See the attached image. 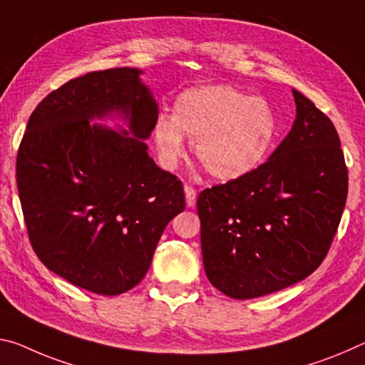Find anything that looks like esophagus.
I'll return each instance as SVG.
<instances>
[{"label": "esophagus", "mask_w": 365, "mask_h": 365, "mask_svg": "<svg viewBox=\"0 0 365 365\" xmlns=\"http://www.w3.org/2000/svg\"><path fill=\"white\" fill-rule=\"evenodd\" d=\"M185 201H187L188 207H193L196 205V190L192 187H185Z\"/></svg>", "instance_id": "1"}]
</instances>
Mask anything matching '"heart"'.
Wrapping results in <instances>:
<instances>
[{"mask_svg":"<svg viewBox=\"0 0 365 365\" xmlns=\"http://www.w3.org/2000/svg\"><path fill=\"white\" fill-rule=\"evenodd\" d=\"M277 135L273 107L230 86H203L182 92L172 117L159 115L153 128L162 165L175 169L192 140L198 164L216 182H235L268 158Z\"/></svg>","mask_w":365,"mask_h":365,"instance_id":"heart-1","label":"heart"}]
</instances>
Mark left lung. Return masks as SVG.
Segmentation results:
<instances>
[{"instance_id":"left-lung-1","label":"left lung","mask_w":365,"mask_h":365,"mask_svg":"<svg viewBox=\"0 0 365 365\" xmlns=\"http://www.w3.org/2000/svg\"><path fill=\"white\" fill-rule=\"evenodd\" d=\"M296 120L269 159L240 180L198 196L207 279L225 296L255 299L320 266L341 221L348 169L334 125L292 89Z\"/></svg>"}]
</instances>
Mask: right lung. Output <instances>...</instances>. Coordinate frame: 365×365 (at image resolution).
I'll return each instance as SVG.
<instances>
[{"label":"right lung","instance_id":"add662e5","mask_svg":"<svg viewBox=\"0 0 365 365\" xmlns=\"http://www.w3.org/2000/svg\"><path fill=\"white\" fill-rule=\"evenodd\" d=\"M141 74L115 68L68 81L34 110L17 153L34 252L101 296L143 279L165 225L185 210L182 182L148 153L159 106ZM115 118L125 129L93 123Z\"/></svg>","mask_w":365,"mask_h":365}]
</instances>
